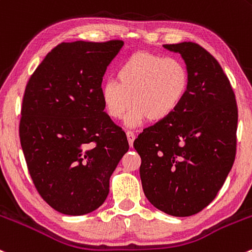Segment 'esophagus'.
<instances>
[{"mask_svg": "<svg viewBox=\"0 0 252 252\" xmlns=\"http://www.w3.org/2000/svg\"><path fill=\"white\" fill-rule=\"evenodd\" d=\"M126 137H128V141H129V145H130V147H133L134 140H135V133H134V131H131V130L126 131Z\"/></svg>", "mask_w": 252, "mask_h": 252, "instance_id": "34e87169", "label": "esophagus"}]
</instances>
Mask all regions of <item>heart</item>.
I'll use <instances>...</instances> for the list:
<instances>
[{
	"mask_svg": "<svg viewBox=\"0 0 252 252\" xmlns=\"http://www.w3.org/2000/svg\"><path fill=\"white\" fill-rule=\"evenodd\" d=\"M189 87V70L184 60L152 53H136L117 70V79L110 78L100 86V97L108 116L126 118L135 126L148 118L161 122L180 107Z\"/></svg>",
	"mask_w": 252,
	"mask_h": 252,
	"instance_id": "heart-1",
	"label": "heart"
}]
</instances>
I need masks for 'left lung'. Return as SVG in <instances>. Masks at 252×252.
<instances>
[{"mask_svg":"<svg viewBox=\"0 0 252 252\" xmlns=\"http://www.w3.org/2000/svg\"><path fill=\"white\" fill-rule=\"evenodd\" d=\"M181 54L189 87L169 118L144 129L134 147L150 203L171 216L198 214L215 199L237 151L238 107L219 62L194 42L164 44Z\"/></svg>","mask_w":252,"mask_h":252,"instance_id":"8db88e82","label":"left lung"}]
</instances>
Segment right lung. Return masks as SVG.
I'll list each match as a JSON object with an SVG mask.
<instances>
[{
	"label": "right lung",
	"mask_w": 252,
	"mask_h": 252,
	"mask_svg": "<svg viewBox=\"0 0 252 252\" xmlns=\"http://www.w3.org/2000/svg\"><path fill=\"white\" fill-rule=\"evenodd\" d=\"M123 41L58 44L26 84L20 144L37 192L65 215L105 202L110 177L128 152L126 135L104 112L100 86Z\"/></svg>",
	"instance_id": "add662e5"
}]
</instances>
